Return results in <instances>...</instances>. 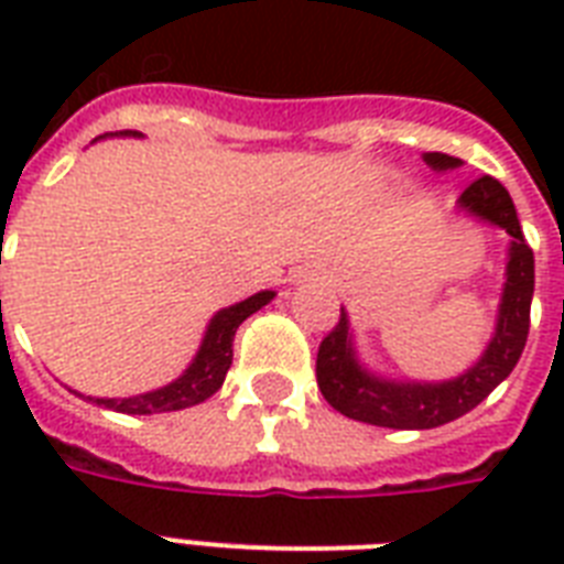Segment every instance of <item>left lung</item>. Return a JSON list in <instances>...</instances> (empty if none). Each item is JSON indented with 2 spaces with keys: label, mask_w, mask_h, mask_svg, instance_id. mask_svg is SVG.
I'll return each instance as SVG.
<instances>
[{
  "label": "left lung",
  "mask_w": 564,
  "mask_h": 564,
  "mask_svg": "<svg viewBox=\"0 0 564 564\" xmlns=\"http://www.w3.org/2000/svg\"><path fill=\"white\" fill-rule=\"evenodd\" d=\"M433 170L459 166L456 158L442 152L424 154ZM459 204L480 219L500 225L512 237L507 265V290L500 304L498 334L489 343V351L471 371H465L447 383H389L362 371L354 360L351 339H348V318L339 313L334 330L322 339L316 357V380L325 401L354 421H366L377 427L392 430H430L471 412L486 401L491 389L507 380L509 371L521 360V351L530 334V301H533L535 265L533 248L527 246L524 230L518 221L516 204L507 187L491 175L471 181Z\"/></svg>",
  "instance_id": "8db88e82"
}]
</instances>
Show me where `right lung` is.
<instances>
[{"label":"right lung","mask_w":564,"mask_h":564,"mask_svg":"<svg viewBox=\"0 0 564 564\" xmlns=\"http://www.w3.org/2000/svg\"><path fill=\"white\" fill-rule=\"evenodd\" d=\"M272 299L274 292H257L251 299L239 301L237 307L221 310L219 316H213L210 327H207V336H204L202 343V351H198L193 366L175 383L163 386L158 392L122 398V401H117V398H96V403L108 406V410L128 412V415H152V412L187 410V406L207 401L225 383V375H228L230 360H234V336H237V327Z\"/></svg>","instance_id":"obj_1"}]
</instances>
